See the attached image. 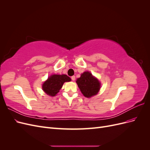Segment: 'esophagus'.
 Instances as JSON below:
<instances>
[{"label": "esophagus", "instance_id": "esophagus-1", "mask_svg": "<svg viewBox=\"0 0 150 150\" xmlns=\"http://www.w3.org/2000/svg\"><path fill=\"white\" fill-rule=\"evenodd\" d=\"M75 79H76V77H75L74 76H72V77H71V79H72V81H74V80H75Z\"/></svg>", "mask_w": 150, "mask_h": 150}]
</instances>
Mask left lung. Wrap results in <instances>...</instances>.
<instances>
[{"mask_svg": "<svg viewBox=\"0 0 150 150\" xmlns=\"http://www.w3.org/2000/svg\"><path fill=\"white\" fill-rule=\"evenodd\" d=\"M80 91L86 98H91L96 95L101 88V83L89 71L84 72L79 78L77 79Z\"/></svg>", "mask_w": 150, "mask_h": 150, "instance_id": "obj_1", "label": "left lung"}]
</instances>
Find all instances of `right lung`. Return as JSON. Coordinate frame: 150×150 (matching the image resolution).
<instances>
[{
  "mask_svg": "<svg viewBox=\"0 0 150 150\" xmlns=\"http://www.w3.org/2000/svg\"><path fill=\"white\" fill-rule=\"evenodd\" d=\"M71 79L66 74H53L42 84V90L50 96H55L59 92L65 82H69Z\"/></svg>",
  "mask_w": 150,
  "mask_h": 150,
  "instance_id": "right-lung-1",
  "label": "right lung"
}]
</instances>
